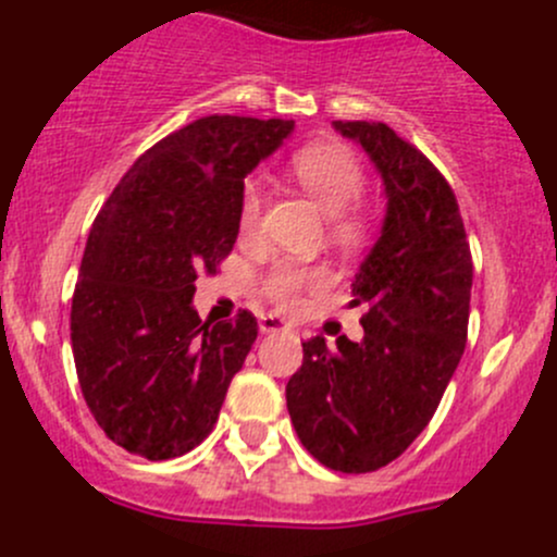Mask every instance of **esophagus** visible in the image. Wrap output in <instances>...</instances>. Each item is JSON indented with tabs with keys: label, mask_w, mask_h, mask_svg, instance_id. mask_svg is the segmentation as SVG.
Here are the masks:
<instances>
[{
	"label": "esophagus",
	"mask_w": 557,
	"mask_h": 557,
	"mask_svg": "<svg viewBox=\"0 0 557 557\" xmlns=\"http://www.w3.org/2000/svg\"><path fill=\"white\" fill-rule=\"evenodd\" d=\"M258 325H261L263 334H277V331H288L290 329V325L285 323L283 318H277V314H272V312L263 314V318L258 320Z\"/></svg>",
	"instance_id": "1"
}]
</instances>
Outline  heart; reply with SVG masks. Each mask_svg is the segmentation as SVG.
Listing matches in <instances>:
<instances>
[{
	"label": "heart",
	"mask_w": 557,
	"mask_h": 557,
	"mask_svg": "<svg viewBox=\"0 0 557 557\" xmlns=\"http://www.w3.org/2000/svg\"><path fill=\"white\" fill-rule=\"evenodd\" d=\"M294 174L301 188L329 215L336 243H356L367 232V215L356 207L363 190V170L356 156L342 145H310L294 156ZM261 218V188L247 183L239 196V232L250 237ZM325 280L323 267H307L296 261H277L263 274V294L277 307H299L307 288H318Z\"/></svg>",
	"instance_id": "b5f03b06"
}]
</instances>
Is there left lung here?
<instances>
[{
    "label": "left lung",
    "instance_id": "1",
    "mask_svg": "<svg viewBox=\"0 0 557 557\" xmlns=\"http://www.w3.org/2000/svg\"><path fill=\"white\" fill-rule=\"evenodd\" d=\"M334 128L361 145L385 190L383 228L352 280L363 339L305 342L285 398L310 455L363 474L396 460L434 418L463 356L474 269L440 170L385 123Z\"/></svg>",
    "mask_w": 557,
    "mask_h": 557
}]
</instances>
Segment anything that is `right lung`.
<instances>
[{
  "label": "right lung",
  "mask_w": 557,
  "mask_h": 557,
  "mask_svg": "<svg viewBox=\"0 0 557 557\" xmlns=\"http://www.w3.org/2000/svg\"><path fill=\"white\" fill-rule=\"evenodd\" d=\"M294 121L210 115L156 143L94 221L72 296V356L88 409L123 450H194L218 423L258 323H201L196 272H215L239 234L245 177Z\"/></svg>",
  "instance_id": "obj_1"
}]
</instances>
